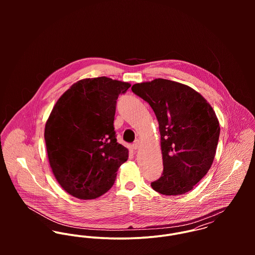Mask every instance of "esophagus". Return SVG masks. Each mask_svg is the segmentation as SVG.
Here are the masks:
<instances>
[{
  "label": "esophagus",
  "mask_w": 255,
  "mask_h": 255,
  "mask_svg": "<svg viewBox=\"0 0 255 255\" xmlns=\"http://www.w3.org/2000/svg\"><path fill=\"white\" fill-rule=\"evenodd\" d=\"M139 147H140V142H139L138 140H136V141L131 145V148H132L133 150H137Z\"/></svg>",
  "instance_id": "1"
}]
</instances>
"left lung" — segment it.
<instances>
[{
	"instance_id": "1",
	"label": "left lung",
	"mask_w": 255,
	"mask_h": 255,
	"mask_svg": "<svg viewBox=\"0 0 255 255\" xmlns=\"http://www.w3.org/2000/svg\"><path fill=\"white\" fill-rule=\"evenodd\" d=\"M131 90L150 105L159 124L164 170L152 188L164 195L184 194L213 163L220 135L214 110L191 87L168 79L135 83Z\"/></svg>"
}]
</instances>
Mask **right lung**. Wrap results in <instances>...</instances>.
<instances>
[{
    "label": "right lung",
    "instance_id": "right-lung-1",
    "mask_svg": "<svg viewBox=\"0 0 255 255\" xmlns=\"http://www.w3.org/2000/svg\"><path fill=\"white\" fill-rule=\"evenodd\" d=\"M130 84L106 76L84 78L59 98L45 126L52 172L60 185L79 199H94L113 186L128 150L114 130L119 95Z\"/></svg>",
    "mask_w": 255,
    "mask_h": 255
}]
</instances>
